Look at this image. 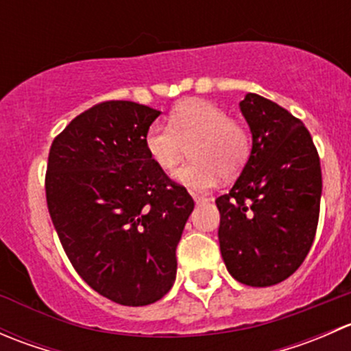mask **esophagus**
Masks as SVG:
<instances>
[{
	"label": "esophagus",
	"mask_w": 351,
	"mask_h": 351,
	"mask_svg": "<svg viewBox=\"0 0 351 351\" xmlns=\"http://www.w3.org/2000/svg\"><path fill=\"white\" fill-rule=\"evenodd\" d=\"M192 197H193V202H195L197 205H200V204H205V202H208V198H207V197H204V195H198V193H192Z\"/></svg>",
	"instance_id": "34e87169"
}]
</instances>
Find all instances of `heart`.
<instances>
[{
    "instance_id": "heart-1",
    "label": "heart",
    "mask_w": 351,
    "mask_h": 351,
    "mask_svg": "<svg viewBox=\"0 0 351 351\" xmlns=\"http://www.w3.org/2000/svg\"><path fill=\"white\" fill-rule=\"evenodd\" d=\"M146 149L154 165L171 171L190 147L192 161L173 178L193 190H208L222 178L239 175L251 154L250 132L232 122L224 108L207 100H186L173 110L169 125L154 122L147 129Z\"/></svg>"
}]
</instances>
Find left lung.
Masks as SVG:
<instances>
[{
	"mask_svg": "<svg viewBox=\"0 0 351 351\" xmlns=\"http://www.w3.org/2000/svg\"><path fill=\"white\" fill-rule=\"evenodd\" d=\"M253 136L231 192L215 200L228 271L244 285L284 282L302 265L319 221L321 165L299 119L256 93L239 104Z\"/></svg>",
	"mask_w": 351,
	"mask_h": 351,
	"instance_id": "obj_1",
	"label": "left lung"
}]
</instances>
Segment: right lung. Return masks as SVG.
<instances>
[{
	"label": "right lung",
	"instance_id": "obj_1",
	"mask_svg": "<svg viewBox=\"0 0 351 351\" xmlns=\"http://www.w3.org/2000/svg\"><path fill=\"white\" fill-rule=\"evenodd\" d=\"M159 113L104 101L71 120L49 153L45 197L67 258L95 292L122 306H147L169 292L195 205L146 149Z\"/></svg>",
	"mask_w": 351,
	"mask_h": 351
}]
</instances>
